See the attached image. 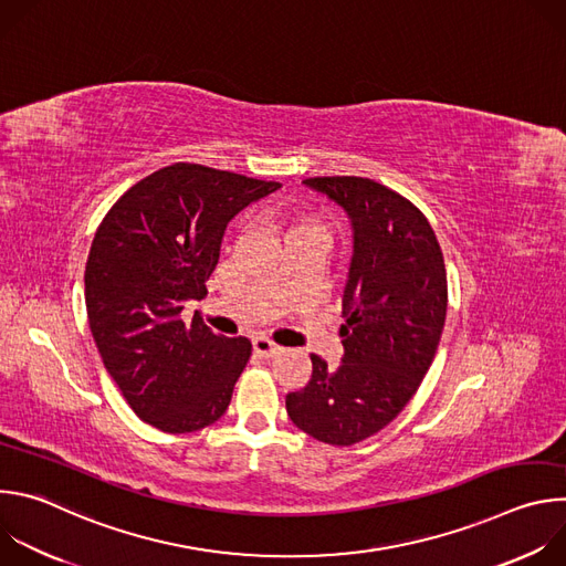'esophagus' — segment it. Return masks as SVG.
<instances>
[{"label": "esophagus", "instance_id": "esophagus-1", "mask_svg": "<svg viewBox=\"0 0 566 566\" xmlns=\"http://www.w3.org/2000/svg\"><path fill=\"white\" fill-rule=\"evenodd\" d=\"M253 352L262 358H271V356L280 354V347L275 343H271L269 338H253Z\"/></svg>", "mask_w": 566, "mask_h": 566}]
</instances>
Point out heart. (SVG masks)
<instances>
[{
    "label": "heart",
    "mask_w": 566,
    "mask_h": 566,
    "mask_svg": "<svg viewBox=\"0 0 566 566\" xmlns=\"http://www.w3.org/2000/svg\"><path fill=\"white\" fill-rule=\"evenodd\" d=\"M300 230H319V232H325V228H322L315 219H311V217H297V219H293L291 221V226H289V230H286V234H293V232H300Z\"/></svg>",
    "instance_id": "obj_1"
}]
</instances>
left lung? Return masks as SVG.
<instances>
[{
	"instance_id": "8db88e82",
	"label": "left lung",
	"mask_w": 566,
	"mask_h": 566,
	"mask_svg": "<svg viewBox=\"0 0 566 566\" xmlns=\"http://www.w3.org/2000/svg\"><path fill=\"white\" fill-rule=\"evenodd\" d=\"M340 206L354 253L343 291V360L311 354V380L286 396L308 437L354 446L394 421L428 374L446 322L448 282L432 226L417 206L363 177H313Z\"/></svg>"
}]
</instances>
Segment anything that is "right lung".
Wrapping results in <instances>:
<instances>
[{
  "label": "right lung",
  "instance_id": "obj_1",
  "mask_svg": "<svg viewBox=\"0 0 566 566\" xmlns=\"http://www.w3.org/2000/svg\"><path fill=\"white\" fill-rule=\"evenodd\" d=\"M282 188L197 164L132 186L103 219L85 269V302L101 358L145 423L197 432L228 410L251 340L179 317L206 295L228 221Z\"/></svg>",
  "mask_w": 566,
  "mask_h": 566
}]
</instances>
